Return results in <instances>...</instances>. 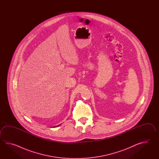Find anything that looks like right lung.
Masks as SVG:
<instances>
[{
	"mask_svg": "<svg viewBox=\"0 0 159 159\" xmlns=\"http://www.w3.org/2000/svg\"><path fill=\"white\" fill-rule=\"evenodd\" d=\"M58 125H57V126H58ZM57 126H54V127H57Z\"/></svg>",
	"mask_w": 159,
	"mask_h": 159,
	"instance_id": "obj_1",
	"label": "right lung"
}]
</instances>
